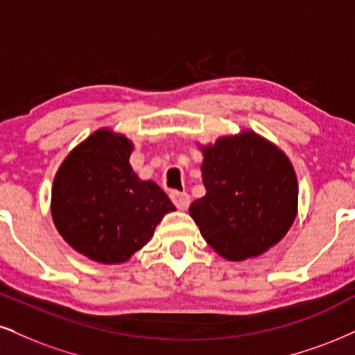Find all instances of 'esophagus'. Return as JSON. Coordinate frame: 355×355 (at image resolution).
Wrapping results in <instances>:
<instances>
[{
  "label": "esophagus",
  "instance_id": "obj_1",
  "mask_svg": "<svg viewBox=\"0 0 355 355\" xmlns=\"http://www.w3.org/2000/svg\"><path fill=\"white\" fill-rule=\"evenodd\" d=\"M171 200H173L174 205H176L179 211H186L191 204V198L187 192H178V191L171 192Z\"/></svg>",
  "mask_w": 355,
  "mask_h": 355
}]
</instances>
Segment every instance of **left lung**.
I'll use <instances>...</instances> for the list:
<instances>
[{"label": "left lung", "mask_w": 355, "mask_h": 355, "mask_svg": "<svg viewBox=\"0 0 355 355\" xmlns=\"http://www.w3.org/2000/svg\"><path fill=\"white\" fill-rule=\"evenodd\" d=\"M205 196L189 216L218 255L242 261L277 245L298 216V179L290 157L253 130L199 144Z\"/></svg>", "instance_id": "8db88e82"}]
</instances>
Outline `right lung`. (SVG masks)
Returning <instances> with one entry per match:
<instances>
[{
    "label": "right lung",
    "mask_w": 355,
    "mask_h": 355,
    "mask_svg": "<svg viewBox=\"0 0 355 355\" xmlns=\"http://www.w3.org/2000/svg\"><path fill=\"white\" fill-rule=\"evenodd\" d=\"M135 144L100 128L65 156L52 182L51 216L73 250L103 265H120L150 242L166 214L176 211L155 181L130 164Z\"/></svg>",
    "instance_id": "1"
}]
</instances>
